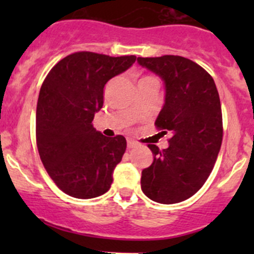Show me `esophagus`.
Here are the masks:
<instances>
[{
	"instance_id": "1",
	"label": "esophagus",
	"mask_w": 254,
	"mask_h": 254,
	"mask_svg": "<svg viewBox=\"0 0 254 254\" xmlns=\"http://www.w3.org/2000/svg\"><path fill=\"white\" fill-rule=\"evenodd\" d=\"M137 146V142L134 140H127V148H134Z\"/></svg>"
}]
</instances>
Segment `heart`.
<instances>
[{
    "label": "heart",
    "instance_id": "obj_1",
    "mask_svg": "<svg viewBox=\"0 0 254 254\" xmlns=\"http://www.w3.org/2000/svg\"><path fill=\"white\" fill-rule=\"evenodd\" d=\"M143 78H146V77H143Z\"/></svg>",
    "mask_w": 254,
    "mask_h": 254
}]
</instances>
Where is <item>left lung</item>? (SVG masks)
<instances>
[{
	"label": "left lung",
	"mask_w": 254,
	"mask_h": 254,
	"mask_svg": "<svg viewBox=\"0 0 254 254\" xmlns=\"http://www.w3.org/2000/svg\"><path fill=\"white\" fill-rule=\"evenodd\" d=\"M140 66L165 83V104L156 119L171 132L170 145H148L153 162L141 173V189L156 203L190 198L211 173L222 142V114L214 79L201 66L182 56L137 58Z\"/></svg>",
	"instance_id": "obj_1"
}]
</instances>
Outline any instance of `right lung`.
Here are the masks:
<instances>
[{"instance_id":"right-lung-1","label":"right lung","mask_w":254,"mask_h":254,"mask_svg":"<svg viewBox=\"0 0 254 254\" xmlns=\"http://www.w3.org/2000/svg\"><path fill=\"white\" fill-rule=\"evenodd\" d=\"M136 56L79 51L59 61L42 84L37 104L40 160L56 186L70 196L107 193L127 150L122 135L107 137L93 127L104 102V86L131 67Z\"/></svg>"}]
</instances>
